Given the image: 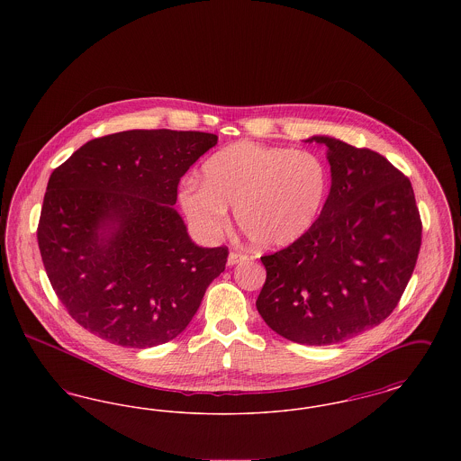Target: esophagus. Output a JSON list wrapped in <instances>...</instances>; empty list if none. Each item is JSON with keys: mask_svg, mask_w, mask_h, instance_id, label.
<instances>
[{"mask_svg": "<svg viewBox=\"0 0 461 461\" xmlns=\"http://www.w3.org/2000/svg\"><path fill=\"white\" fill-rule=\"evenodd\" d=\"M249 259V256H245V254H241V252H230V256H228V266H235V264L243 263V261H247Z\"/></svg>", "mask_w": 461, "mask_h": 461, "instance_id": "1", "label": "esophagus"}]
</instances>
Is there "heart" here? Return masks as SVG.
I'll return each mask as SVG.
<instances>
[{"mask_svg": "<svg viewBox=\"0 0 461 461\" xmlns=\"http://www.w3.org/2000/svg\"><path fill=\"white\" fill-rule=\"evenodd\" d=\"M202 179H186L179 203L198 230L218 235L235 205L241 233L258 249H280L306 235L329 195V169L309 150L237 141L211 155Z\"/></svg>", "mask_w": 461, "mask_h": 461, "instance_id": "obj_1", "label": "heart"}]
</instances>
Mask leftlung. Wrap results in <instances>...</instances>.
Wrapping results in <instances>:
<instances>
[{
  "mask_svg": "<svg viewBox=\"0 0 461 461\" xmlns=\"http://www.w3.org/2000/svg\"><path fill=\"white\" fill-rule=\"evenodd\" d=\"M329 197L306 235L263 256L256 301L266 325L306 346L344 342L380 325L408 285L421 221L406 176L380 154L331 136Z\"/></svg>",
  "mask_w": 461,
  "mask_h": 461,
  "instance_id": "obj_1",
  "label": "left lung"
}]
</instances>
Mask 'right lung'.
Segmentation results:
<instances>
[{"instance_id":"add662e5","label":"right lung","mask_w":461,"mask_h":461,"mask_svg":"<svg viewBox=\"0 0 461 461\" xmlns=\"http://www.w3.org/2000/svg\"><path fill=\"white\" fill-rule=\"evenodd\" d=\"M216 143L211 132H115L51 173L38 243L50 284L81 327L136 349L188 327L228 249L192 241L175 209L177 183Z\"/></svg>"}]
</instances>
